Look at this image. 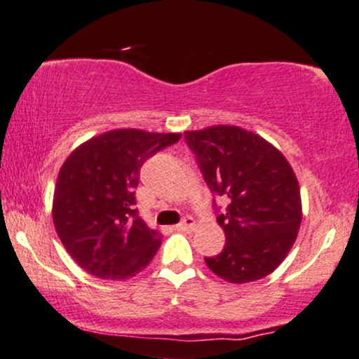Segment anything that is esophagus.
<instances>
[{"instance_id":"1","label":"esophagus","mask_w":359,"mask_h":359,"mask_svg":"<svg viewBox=\"0 0 359 359\" xmlns=\"http://www.w3.org/2000/svg\"><path fill=\"white\" fill-rule=\"evenodd\" d=\"M195 226H197V223H195V219L192 217H185L182 222L177 224V228L185 229V231H192V229H195Z\"/></svg>"}]
</instances>
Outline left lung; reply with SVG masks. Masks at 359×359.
Wrapping results in <instances>:
<instances>
[{
	"mask_svg": "<svg viewBox=\"0 0 359 359\" xmlns=\"http://www.w3.org/2000/svg\"><path fill=\"white\" fill-rule=\"evenodd\" d=\"M185 140L213 194L228 202L217 222L224 250L205 257L208 269L231 284L271 274L285 259L302 223L297 175L274 144L231 124L185 131Z\"/></svg>",
	"mask_w": 359,
	"mask_h": 359,
	"instance_id": "obj_1",
	"label": "left lung"
}]
</instances>
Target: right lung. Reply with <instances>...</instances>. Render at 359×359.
I'll return each instance as SVG.
<instances>
[{"mask_svg":"<svg viewBox=\"0 0 359 359\" xmlns=\"http://www.w3.org/2000/svg\"><path fill=\"white\" fill-rule=\"evenodd\" d=\"M180 136L119 128L90 137L62 164L52 219L67 252L88 274L131 279L152 261L162 236L137 217L133 190L147 157Z\"/></svg>","mask_w":359,"mask_h":359,"instance_id":"right-lung-1","label":"right lung"}]
</instances>
